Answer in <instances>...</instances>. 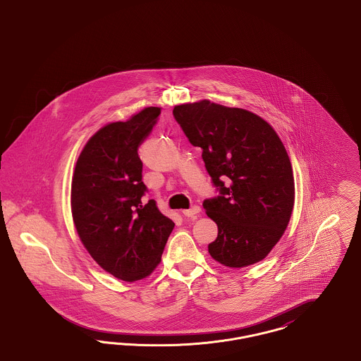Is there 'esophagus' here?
<instances>
[{
	"instance_id": "1",
	"label": "esophagus",
	"mask_w": 361,
	"mask_h": 361,
	"mask_svg": "<svg viewBox=\"0 0 361 361\" xmlns=\"http://www.w3.org/2000/svg\"><path fill=\"white\" fill-rule=\"evenodd\" d=\"M199 212H200V207L199 206L190 207L189 209H184V211H183V214H184L185 216H188V218H193V219L199 215Z\"/></svg>"
}]
</instances>
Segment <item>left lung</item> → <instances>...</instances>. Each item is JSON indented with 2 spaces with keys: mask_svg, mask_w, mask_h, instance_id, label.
I'll return each instance as SVG.
<instances>
[{
  "mask_svg": "<svg viewBox=\"0 0 361 361\" xmlns=\"http://www.w3.org/2000/svg\"><path fill=\"white\" fill-rule=\"evenodd\" d=\"M173 116L202 157L219 195L206 199L218 224L211 257L242 268L264 259L291 218L295 184L291 161L275 130L257 115L202 100L181 104Z\"/></svg>",
  "mask_w": 361,
  "mask_h": 361,
  "instance_id": "1",
  "label": "left lung"
}]
</instances>
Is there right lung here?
Returning <instances> with one entry per match:
<instances>
[{"label":"right lung","mask_w":361,"mask_h":361,"mask_svg":"<svg viewBox=\"0 0 361 361\" xmlns=\"http://www.w3.org/2000/svg\"><path fill=\"white\" fill-rule=\"evenodd\" d=\"M159 114L149 106L130 121L104 126L87 140L73 174L71 214L80 240L104 271L124 281L154 271L174 227L154 200L142 202L147 188L137 149Z\"/></svg>","instance_id":"1"}]
</instances>
